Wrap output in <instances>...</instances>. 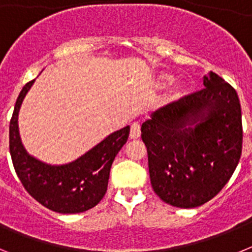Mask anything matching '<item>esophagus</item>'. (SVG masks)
<instances>
[{
    "label": "esophagus",
    "instance_id": "obj_1",
    "mask_svg": "<svg viewBox=\"0 0 252 252\" xmlns=\"http://www.w3.org/2000/svg\"><path fill=\"white\" fill-rule=\"evenodd\" d=\"M141 136V126L139 122H133L131 125V131H130V137L131 139H139Z\"/></svg>",
    "mask_w": 252,
    "mask_h": 252
}]
</instances>
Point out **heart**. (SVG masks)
Masks as SVG:
<instances>
[{
  "label": "heart",
  "instance_id": "obj_1",
  "mask_svg": "<svg viewBox=\"0 0 252 252\" xmlns=\"http://www.w3.org/2000/svg\"><path fill=\"white\" fill-rule=\"evenodd\" d=\"M161 79H162V81H169V79H170V75H169V74H164L161 77Z\"/></svg>",
  "mask_w": 252,
  "mask_h": 252
}]
</instances>
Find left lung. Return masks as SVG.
Segmentation results:
<instances>
[{
	"instance_id": "8db88e82",
	"label": "left lung",
	"mask_w": 252,
	"mask_h": 252,
	"mask_svg": "<svg viewBox=\"0 0 252 252\" xmlns=\"http://www.w3.org/2000/svg\"><path fill=\"white\" fill-rule=\"evenodd\" d=\"M206 88L151 113L141 126L154 192L179 208L211 201L232 177L242 151L239 95L211 72Z\"/></svg>"
}]
</instances>
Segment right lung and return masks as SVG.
<instances>
[{"instance_id":"1","label":"right lung","mask_w":252,"mask_h":252,"mask_svg":"<svg viewBox=\"0 0 252 252\" xmlns=\"http://www.w3.org/2000/svg\"><path fill=\"white\" fill-rule=\"evenodd\" d=\"M26 83L17 97L10 121V154L24 188L40 204L58 213H79L101 202L107 192L111 165L126 144L130 126L111 133L98 145L65 165H48L30 157L20 140L17 116L30 90Z\"/></svg>"}]
</instances>
